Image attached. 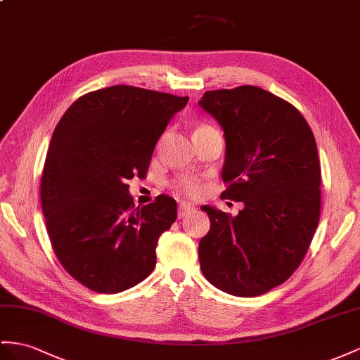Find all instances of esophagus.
<instances>
[{
    "label": "esophagus",
    "instance_id": "esophagus-1",
    "mask_svg": "<svg viewBox=\"0 0 360 360\" xmlns=\"http://www.w3.org/2000/svg\"><path fill=\"white\" fill-rule=\"evenodd\" d=\"M195 210H196V207L193 204H188V202H182V204H179V208H178V217L179 219L187 217L188 214L195 213Z\"/></svg>",
    "mask_w": 360,
    "mask_h": 360
}]
</instances>
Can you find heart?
<instances>
[{
  "label": "heart",
  "mask_w": 360,
  "mask_h": 360,
  "mask_svg": "<svg viewBox=\"0 0 360 360\" xmlns=\"http://www.w3.org/2000/svg\"><path fill=\"white\" fill-rule=\"evenodd\" d=\"M210 124H198L195 131L198 129H204L208 127ZM176 187L181 188L184 193H187V195H198L200 191V184L196 179H190V178H182L176 182Z\"/></svg>",
  "instance_id": "heart-1"
}]
</instances>
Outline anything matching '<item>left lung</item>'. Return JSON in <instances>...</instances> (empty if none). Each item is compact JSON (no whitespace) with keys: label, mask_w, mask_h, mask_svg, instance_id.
I'll return each mask as SVG.
<instances>
[{"label":"left lung","mask_w":360,"mask_h":360,"mask_svg":"<svg viewBox=\"0 0 360 360\" xmlns=\"http://www.w3.org/2000/svg\"><path fill=\"white\" fill-rule=\"evenodd\" d=\"M199 106L224 129L222 198L245 205L236 217L202 207L211 226L199 242L200 269L220 290L259 297L297 271L316 231L315 136L297 108L259 86L207 91Z\"/></svg>","instance_id":"8db88e82"}]
</instances>
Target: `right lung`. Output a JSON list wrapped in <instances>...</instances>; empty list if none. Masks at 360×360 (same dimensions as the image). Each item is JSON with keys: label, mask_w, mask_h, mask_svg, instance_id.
Segmentation results:
<instances>
[{"label": "right lung", "mask_w": 360, "mask_h": 360, "mask_svg": "<svg viewBox=\"0 0 360 360\" xmlns=\"http://www.w3.org/2000/svg\"><path fill=\"white\" fill-rule=\"evenodd\" d=\"M187 101L115 85L79 97L54 129L41 178L45 226L60 264L88 289L118 293L152 274L176 202L161 195L135 207L127 181L144 176L156 141Z\"/></svg>", "instance_id": "right-lung-1"}]
</instances>
